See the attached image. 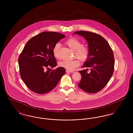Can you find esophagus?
<instances>
[{"mask_svg":"<svg viewBox=\"0 0 133 133\" xmlns=\"http://www.w3.org/2000/svg\"><path fill=\"white\" fill-rule=\"evenodd\" d=\"M66 72H70V73L74 72L73 71H72V70H66Z\"/></svg>","mask_w":133,"mask_h":133,"instance_id":"obj_1","label":"esophagus"}]
</instances>
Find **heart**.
<instances>
[{
    "label": "heart",
    "instance_id": "b5f03b06",
    "mask_svg": "<svg viewBox=\"0 0 133 133\" xmlns=\"http://www.w3.org/2000/svg\"><path fill=\"white\" fill-rule=\"evenodd\" d=\"M65 44L70 49L74 51V56L79 58L82 62H86L88 59L90 55V50L86 46L82 45L81 42L76 38H70L68 39ZM60 44L57 43L55 45L53 49V54L56 59L60 58ZM80 65L79 59L75 58L72 60H65L59 62V65L68 70H72Z\"/></svg>",
    "mask_w": 133,
    "mask_h": 133
}]
</instances>
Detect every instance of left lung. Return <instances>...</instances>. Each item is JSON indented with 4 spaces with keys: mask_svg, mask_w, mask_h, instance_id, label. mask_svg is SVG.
<instances>
[{
    "mask_svg": "<svg viewBox=\"0 0 133 133\" xmlns=\"http://www.w3.org/2000/svg\"><path fill=\"white\" fill-rule=\"evenodd\" d=\"M75 34L86 39L90 50L88 59L83 66L87 69L79 71L81 80L78 86L87 93H96L106 86L113 74V52L106 40L99 34L86 31H78ZM89 69L91 72L89 74Z\"/></svg>",
    "mask_w": 133,
    "mask_h": 133,
    "instance_id": "left-lung-1",
    "label": "left lung"
}]
</instances>
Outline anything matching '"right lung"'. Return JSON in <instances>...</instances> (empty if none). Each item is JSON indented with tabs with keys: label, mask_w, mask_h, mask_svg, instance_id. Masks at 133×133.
<instances>
[{
	"label": "right lung",
	"mask_w": 133,
	"mask_h": 133,
	"mask_svg": "<svg viewBox=\"0 0 133 133\" xmlns=\"http://www.w3.org/2000/svg\"><path fill=\"white\" fill-rule=\"evenodd\" d=\"M63 34L56 32H41L29 39L18 58L19 73L26 86L34 93L50 92L65 73L63 67L53 68L57 65L53 49Z\"/></svg>",
	"instance_id": "obj_1"
}]
</instances>
